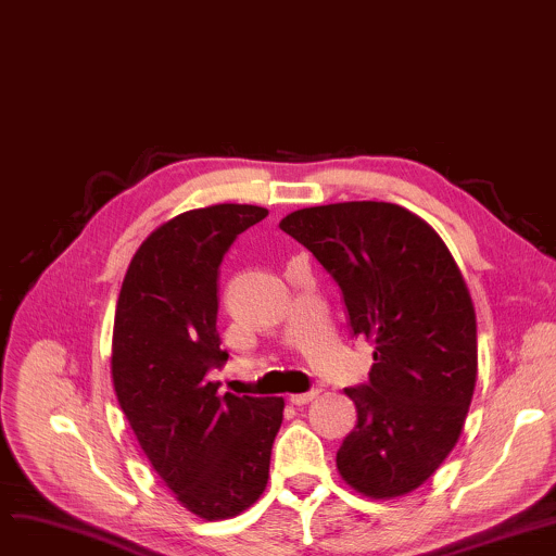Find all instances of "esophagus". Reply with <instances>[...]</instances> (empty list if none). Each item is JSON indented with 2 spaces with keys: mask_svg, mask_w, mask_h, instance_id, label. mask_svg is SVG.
Masks as SVG:
<instances>
[{
  "mask_svg": "<svg viewBox=\"0 0 556 556\" xmlns=\"http://www.w3.org/2000/svg\"><path fill=\"white\" fill-rule=\"evenodd\" d=\"M319 392H323V390H319V388H313V390H308V392H304V394H290V403H293V405H306L308 401H313Z\"/></svg>",
  "mask_w": 556,
  "mask_h": 556,
  "instance_id": "1",
  "label": "esophagus"
}]
</instances>
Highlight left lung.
I'll use <instances>...</instances> for the list:
<instances>
[{"label":"left lung","mask_w":556,"mask_h":556,"mask_svg":"<svg viewBox=\"0 0 556 556\" xmlns=\"http://www.w3.org/2000/svg\"><path fill=\"white\" fill-rule=\"evenodd\" d=\"M279 227L342 290L349 327L374 342L369 381L344 388L358 424L340 476L371 498L424 484L457 444L478 376L476 311L457 263L419 216L390 202H338Z\"/></svg>","instance_id":"obj_1"}]
</instances>
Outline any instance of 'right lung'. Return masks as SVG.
I'll return each mask as SVG.
<instances>
[{
    "instance_id": "1",
    "label": "right lung",
    "mask_w": 556,
    "mask_h": 556,
    "mask_svg": "<svg viewBox=\"0 0 556 556\" xmlns=\"http://www.w3.org/2000/svg\"><path fill=\"white\" fill-rule=\"evenodd\" d=\"M268 216L214 204L175 216L135 252L114 313L112 381L157 476L207 520L248 509L268 484L283 399L218 396L227 363L216 329L218 275L231 243Z\"/></svg>"
}]
</instances>
